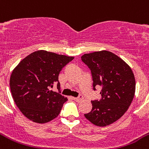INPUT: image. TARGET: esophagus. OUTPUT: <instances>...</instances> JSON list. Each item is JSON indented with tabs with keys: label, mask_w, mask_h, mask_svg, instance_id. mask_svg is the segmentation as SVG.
I'll list each match as a JSON object with an SVG mask.
<instances>
[{
	"label": "esophagus",
	"mask_w": 149,
	"mask_h": 149,
	"mask_svg": "<svg viewBox=\"0 0 149 149\" xmlns=\"http://www.w3.org/2000/svg\"><path fill=\"white\" fill-rule=\"evenodd\" d=\"M73 99H74L76 101H77V102H79V101H81V100L83 99V96L82 95H79V96L77 97V98H73Z\"/></svg>",
	"instance_id": "34e87169"
}]
</instances>
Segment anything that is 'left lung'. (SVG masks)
<instances>
[{"label":"left lung","mask_w":149,"mask_h":149,"mask_svg":"<svg viewBox=\"0 0 149 149\" xmlns=\"http://www.w3.org/2000/svg\"><path fill=\"white\" fill-rule=\"evenodd\" d=\"M81 60L91 71L93 90L101 87V98L91 101L92 110L84 116L94 125L108 126L124 115L134 98V73L123 59L110 51L85 54Z\"/></svg>","instance_id":"1"}]
</instances>
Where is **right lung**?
<instances>
[{
  "label": "right lung",
  "instance_id": "right-lung-1",
  "mask_svg": "<svg viewBox=\"0 0 149 149\" xmlns=\"http://www.w3.org/2000/svg\"><path fill=\"white\" fill-rule=\"evenodd\" d=\"M73 59L41 50L29 54L17 65L9 84L14 101L27 118L45 123L59 115L68 99L60 94L58 77ZM54 84H58L59 93L49 90Z\"/></svg>",
  "mask_w": 149,
  "mask_h": 149
}]
</instances>
